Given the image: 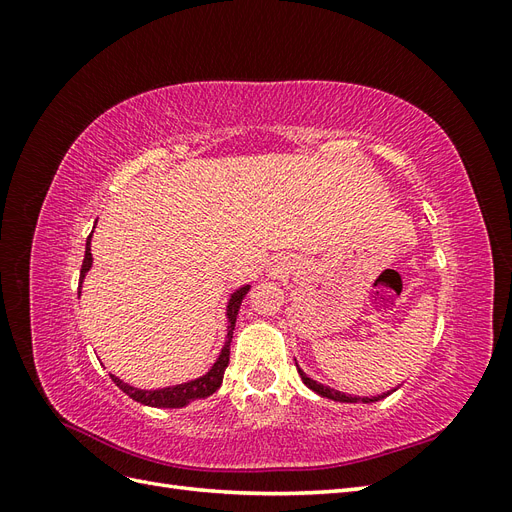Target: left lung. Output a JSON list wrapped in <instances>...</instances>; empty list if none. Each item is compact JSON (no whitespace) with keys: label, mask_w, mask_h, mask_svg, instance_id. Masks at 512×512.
Segmentation results:
<instances>
[{"label":"left lung","mask_w":512,"mask_h":512,"mask_svg":"<svg viewBox=\"0 0 512 512\" xmlns=\"http://www.w3.org/2000/svg\"><path fill=\"white\" fill-rule=\"evenodd\" d=\"M294 363H297V359H294ZM297 369H299V376H301V380H303V384L307 386V389H312V391L318 393L320 397H327V399H333V401H342V404H374V401H378V399H382V397H386V395H391V393L395 391V389H393V391L382 393V395H378V397H356V395L352 397V395H346V393H342V391L331 389V386H324V384L312 380L299 365H297Z\"/></svg>","instance_id":"left-lung-1"}]
</instances>
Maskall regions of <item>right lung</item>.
<instances>
[{"label":"right lung","instance_id":"right-lung-1","mask_svg":"<svg viewBox=\"0 0 512 512\" xmlns=\"http://www.w3.org/2000/svg\"><path fill=\"white\" fill-rule=\"evenodd\" d=\"M91 235L87 237V245H85V258H83V267H81V280L79 284L83 286V280L87 271L91 269ZM250 290V286H243L239 290H235L230 294L228 305H226V318H228V333H226V342L224 348L218 356V361L213 363V367L207 371L205 376H200L196 380L190 382H183V384H175V386H164V389H153V391H143V389H134L128 382L119 380L117 376L111 374V380L119 386V389L126 393L128 397H132L134 401L143 406H151V408H183L188 406L190 401L194 399H205L209 395H213L215 391L222 386L224 380V371L228 367V359H230V339H232V331H235V322H237V314H239V307L241 301ZM81 297V294H79Z\"/></svg>","mask_w":512,"mask_h":512}]
</instances>
